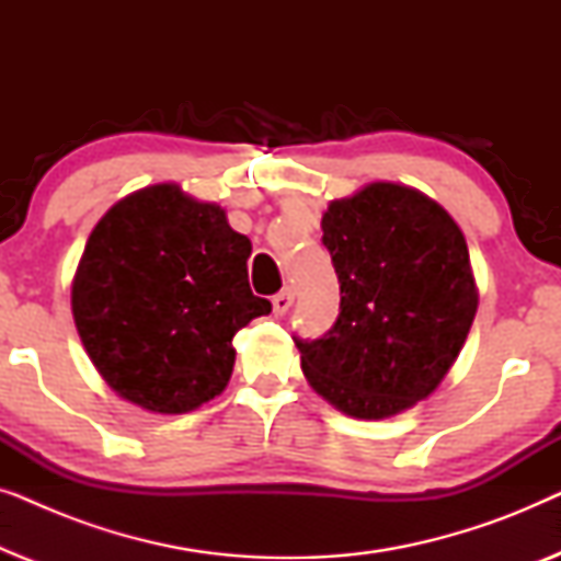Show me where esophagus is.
I'll return each mask as SVG.
<instances>
[{"mask_svg":"<svg viewBox=\"0 0 561 561\" xmlns=\"http://www.w3.org/2000/svg\"><path fill=\"white\" fill-rule=\"evenodd\" d=\"M290 304H294V290L290 288H283L280 294L273 296V311L278 313V317H283L290 309Z\"/></svg>","mask_w":561,"mask_h":561,"instance_id":"obj_1","label":"esophagus"}]
</instances>
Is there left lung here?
I'll list each match as a JSON object with an SVG mask.
<instances>
[{
	"label": "left lung",
	"instance_id": "1",
	"mask_svg": "<svg viewBox=\"0 0 561 561\" xmlns=\"http://www.w3.org/2000/svg\"><path fill=\"white\" fill-rule=\"evenodd\" d=\"M321 229L342 301L321 340H294L306 380L347 416L409 411L447 378L478 313L462 229L393 181L329 202Z\"/></svg>",
	"mask_w": 561,
	"mask_h": 561
}]
</instances>
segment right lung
I'll list each match as a JSON object with an SVG mask.
<instances>
[{"instance_id": "1", "label": "right lung", "mask_w": 561, "mask_h": 561, "mask_svg": "<svg viewBox=\"0 0 561 561\" xmlns=\"http://www.w3.org/2000/svg\"><path fill=\"white\" fill-rule=\"evenodd\" d=\"M250 252L219 204L179 183L119 198L91 229L71 283L76 329L106 386L165 416L217 398L232 378V336L271 313L250 290Z\"/></svg>"}]
</instances>
